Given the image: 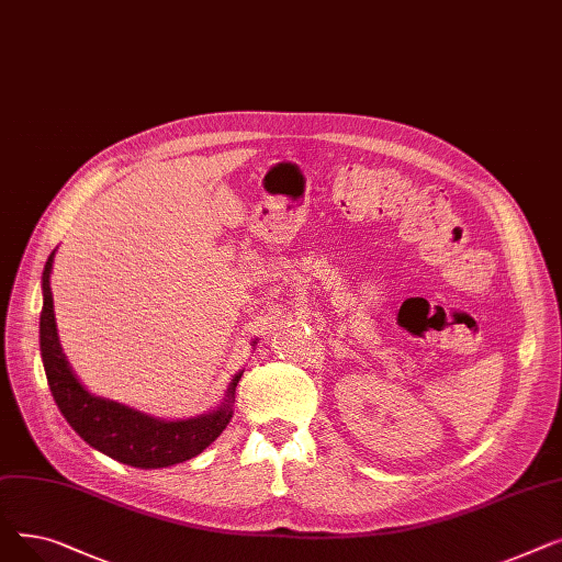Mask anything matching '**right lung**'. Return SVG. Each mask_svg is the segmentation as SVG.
<instances>
[{
	"mask_svg": "<svg viewBox=\"0 0 562 562\" xmlns=\"http://www.w3.org/2000/svg\"><path fill=\"white\" fill-rule=\"evenodd\" d=\"M56 252V250H54ZM54 252L43 269L41 358L52 396L72 430L95 451L138 469H161L200 456L227 428L234 409V390L244 371L234 373L218 407L189 419H161L140 409L88 392L64 356L56 333L52 299ZM257 339L252 341V346Z\"/></svg>",
	"mask_w": 562,
	"mask_h": 562,
	"instance_id": "right-lung-1",
	"label": "right lung"
}]
</instances>
